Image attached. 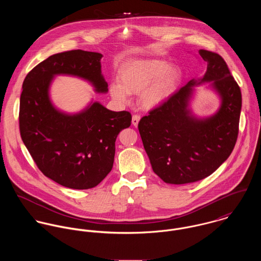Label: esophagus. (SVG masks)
<instances>
[{"instance_id":"34e87169","label":"esophagus","mask_w":261,"mask_h":261,"mask_svg":"<svg viewBox=\"0 0 261 261\" xmlns=\"http://www.w3.org/2000/svg\"><path fill=\"white\" fill-rule=\"evenodd\" d=\"M140 119H141V116H140V115H137V114L133 115V118H132V123H133V125L137 127L138 124H139V122H140Z\"/></svg>"}]
</instances>
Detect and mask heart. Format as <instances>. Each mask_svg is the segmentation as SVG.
Returning <instances> with one entry per match:
<instances>
[{
  "mask_svg": "<svg viewBox=\"0 0 261 261\" xmlns=\"http://www.w3.org/2000/svg\"><path fill=\"white\" fill-rule=\"evenodd\" d=\"M180 70L166 61L143 59L134 61L118 72V84L110 86L114 100L125 102L127 94H138L139 105L147 111L166 102L175 92L180 81Z\"/></svg>",
  "mask_w": 261,
  "mask_h": 261,
  "instance_id": "obj_1",
  "label": "heart"
}]
</instances>
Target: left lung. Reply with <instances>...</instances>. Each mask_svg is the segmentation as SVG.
Instances as JSON below:
<instances>
[{
	"instance_id": "left-lung-1",
	"label": "left lung",
	"mask_w": 261,
	"mask_h": 261,
	"mask_svg": "<svg viewBox=\"0 0 261 261\" xmlns=\"http://www.w3.org/2000/svg\"><path fill=\"white\" fill-rule=\"evenodd\" d=\"M207 62L201 78L192 79L139 122L144 148L154 174L165 183L183 185L213 174L228 159L238 136L241 91L223 58L199 50ZM210 83L221 107L212 116L196 117L190 101L195 86Z\"/></svg>"
}]
</instances>
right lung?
Listing matches in <instances>:
<instances>
[{"mask_svg":"<svg viewBox=\"0 0 261 261\" xmlns=\"http://www.w3.org/2000/svg\"><path fill=\"white\" fill-rule=\"evenodd\" d=\"M102 54L72 50L54 54L26 76L20 97V134L39 170L61 186L85 190L97 186L112 171L118 134L128 127V112H112L98 101L67 113L51 101L57 75L89 82L97 93L109 91L101 73Z\"/></svg>","mask_w":261,"mask_h":261,"instance_id":"right-lung-1","label":"right lung"}]
</instances>
